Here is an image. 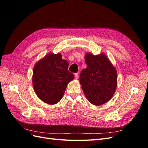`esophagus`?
Listing matches in <instances>:
<instances>
[{
	"label": "esophagus",
	"mask_w": 148,
	"mask_h": 148,
	"mask_svg": "<svg viewBox=\"0 0 148 148\" xmlns=\"http://www.w3.org/2000/svg\"><path fill=\"white\" fill-rule=\"evenodd\" d=\"M75 77L76 79H78V77H79V75L78 73H75Z\"/></svg>",
	"instance_id": "esophagus-1"
}]
</instances>
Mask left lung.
Segmentation results:
<instances>
[{
  "label": "left lung",
  "mask_w": 148,
  "mask_h": 148,
  "mask_svg": "<svg viewBox=\"0 0 148 148\" xmlns=\"http://www.w3.org/2000/svg\"><path fill=\"white\" fill-rule=\"evenodd\" d=\"M87 67L80 73L79 81L88 101L95 106L108 102L115 93L117 86L115 68L104 54L85 56Z\"/></svg>",
  "instance_id": "left-lung-1"
}]
</instances>
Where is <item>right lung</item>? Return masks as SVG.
Segmentation results:
<instances>
[{
	"instance_id": "obj_1",
	"label": "right lung",
	"mask_w": 148,
	"mask_h": 148,
	"mask_svg": "<svg viewBox=\"0 0 148 148\" xmlns=\"http://www.w3.org/2000/svg\"><path fill=\"white\" fill-rule=\"evenodd\" d=\"M69 62L60 53H50L34 65L33 85L35 93L45 103L55 104L62 99L74 75L68 70Z\"/></svg>"
}]
</instances>
